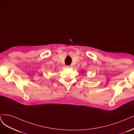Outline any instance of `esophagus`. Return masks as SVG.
<instances>
[{"label":"esophagus","mask_w":134,"mask_h":134,"mask_svg":"<svg viewBox=\"0 0 134 134\" xmlns=\"http://www.w3.org/2000/svg\"><path fill=\"white\" fill-rule=\"evenodd\" d=\"M72 67V65H68V66H66V67L67 68H70Z\"/></svg>","instance_id":"34e87169"}]
</instances>
